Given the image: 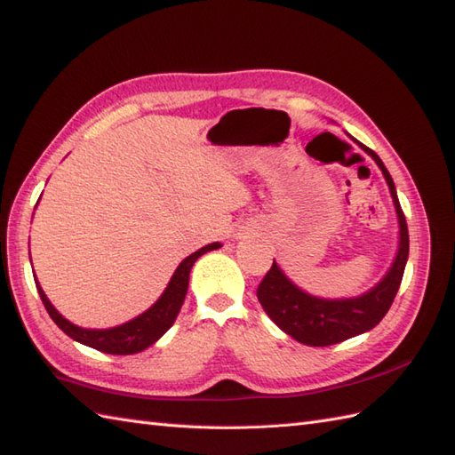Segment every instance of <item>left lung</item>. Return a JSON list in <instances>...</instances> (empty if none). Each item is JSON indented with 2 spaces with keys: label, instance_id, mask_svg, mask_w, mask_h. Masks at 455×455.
<instances>
[{
  "label": "left lung",
  "instance_id": "1",
  "mask_svg": "<svg viewBox=\"0 0 455 455\" xmlns=\"http://www.w3.org/2000/svg\"><path fill=\"white\" fill-rule=\"evenodd\" d=\"M357 144L379 164L394 198L397 221H400V247H397L392 268L387 270V274L371 291L359 297L318 299L299 290L282 272L280 266L272 262V268L266 272L257 290V297L262 308L274 320L275 326L282 328L287 336H291L299 343H305V346L311 347L334 346V343L359 336L363 331H369L379 324L386 316L387 308L392 307L397 290H400L409 257L407 221L400 201H397L392 175L387 173L379 154L361 142Z\"/></svg>",
  "mask_w": 455,
  "mask_h": 455
}]
</instances>
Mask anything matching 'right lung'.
<instances>
[{
  "label": "right lung",
  "instance_id": "obj_1",
  "mask_svg": "<svg viewBox=\"0 0 455 455\" xmlns=\"http://www.w3.org/2000/svg\"><path fill=\"white\" fill-rule=\"evenodd\" d=\"M220 247H221L220 243H210V245L189 254V257L177 266V270L173 272L168 287H165V291L162 293L158 301L148 308V311H144L142 315L129 320L125 324L108 328V330H88V328L71 324L69 320H65L58 311H55L53 305L48 301L46 293L42 291V287L40 285L36 287L48 315L69 338L102 353H112V355H132V353H139L142 349L150 347L154 341H158L165 331L172 328L185 301L193 264L196 262L198 257H203L204 252L220 249Z\"/></svg>",
  "mask_w": 455,
  "mask_h": 455
}]
</instances>
